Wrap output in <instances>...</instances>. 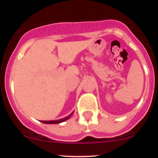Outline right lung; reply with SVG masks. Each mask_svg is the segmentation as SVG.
<instances>
[{
	"label": "right lung",
	"mask_w": 158,
	"mask_h": 158,
	"mask_svg": "<svg viewBox=\"0 0 158 158\" xmlns=\"http://www.w3.org/2000/svg\"><path fill=\"white\" fill-rule=\"evenodd\" d=\"M73 114V113L70 114L69 116H68V117H64V118H63V119H59V120H53V121H52V120H51V121H43V120H41V122L43 123H45V124H59V123H61L64 122V121H65V120H67V119H68L70 117H71V115Z\"/></svg>",
	"instance_id": "obj_1"
}]
</instances>
